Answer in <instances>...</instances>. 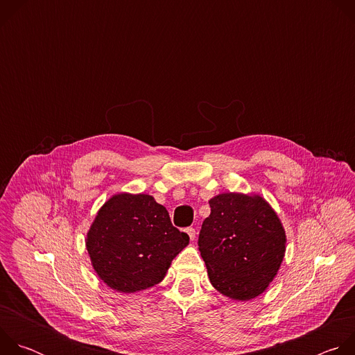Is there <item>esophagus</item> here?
<instances>
[{"label":"esophagus","instance_id":"34e87169","mask_svg":"<svg viewBox=\"0 0 355 355\" xmlns=\"http://www.w3.org/2000/svg\"><path fill=\"white\" fill-rule=\"evenodd\" d=\"M185 232H187V234L189 236V239H191V240H193V239H195V234H196V233H195V229H193V227H187V229H185Z\"/></svg>","mask_w":355,"mask_h":355}]
</instances>
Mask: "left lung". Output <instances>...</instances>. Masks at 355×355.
Masks as SVG:
<instances>
[{"label": "left lung", "mask_w": 355, "mask_h": 355, "mask_svg": "<svg viewBox=\"0 0 355 355\" xmlns=\"http://www.w3.org/2000/svg\"><path fill=\"white\" fill-rule=\"evenodd\" d=\"M209 207L198 245L211 284L237 300L261 295L285 254L286 236L279 218L259 195L220 193Z\"/></svg>", "instance_id": "1"}]
</instances>
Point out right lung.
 <instances>
[{
	"mask_svg": "<svg viewBox=\"0 0 355 355\" xmlns=\"http://www.w3.org/2000/svg\"><path fill=\"white\" fill-rule=\"evenodd\" d=\"M188 243L189 236L173 226L167 209L146 193H118L108 199L85 240L98 277L125 293L162 282Z\"/></svg>",
	"mask_w": 355,
	"mask_h": 355,
	"instance_id": "1",
	"label": "right lung"
}]
</instances>
